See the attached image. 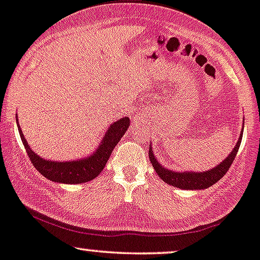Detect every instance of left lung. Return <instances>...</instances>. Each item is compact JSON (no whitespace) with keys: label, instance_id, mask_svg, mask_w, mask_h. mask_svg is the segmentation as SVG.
<instances>
[{"label":"left lung","instance_id":"8db88e82","mask_svg":"<svg viewBox=\"0 0 260 260\" xmlns=\"http://www.w3.org/2000/svg\"><path fill=\"white\" fill-rule=\"evenodd\" d=\"M241 139H243V133H241L240 138H239L237 145L233 148V151L231 152V154L224 159L222 162H220L219 165H216L215 168H213L212 170L206 171V172H175L168 169H164L159 164L155 159L154 154L152 153V150L148 151V155H150V160L153 165L155 172H157L159 177L168 184L172 186H177L181 189L186 190H201V189H207L210 185L215 184L217 181H220L221 178L226 175V172L230 170L232 162L234 161L235 155H237L239 147H240Z\"/></svg>","mask_w":260,"mask_h":260}]
</instances>
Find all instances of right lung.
Listing matches in <instances>:
<instances>
[{"label":"right lung","instance_id":"obj_1","mask_svg":"<svg viewBox=\"0 0 260 260\" xmlns=\"http://www.w3.org/2000/svg\"><path fill=\"white\" fill-rule=\"evenodd\" d=\"M128 127H129L128 117H123V119H120L110 124L98 151L89 158L75 161H52L40 158L39 155L36 154V152L30 150L25 137H23L21 128L17 124L22 144L34 168L50 181L65 183V184H78V183L89 182L98 177L108 161L114 147L126 133Z\"/></svg>","mask_w":260,"mask_h":260}]
</instances>
